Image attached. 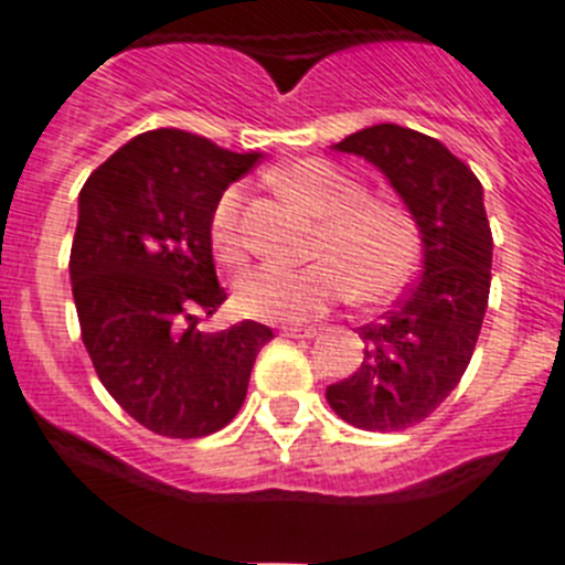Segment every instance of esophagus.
<instances>
[{
  "instance_id": "esophagus-1",
  "label": "esophagus",
  "mask_w": 565,
  "mask_h": 565,
  "mask_svg": "<svg viewBox=\"0 0 565 565\" xmlns=\"http://www.w3.org/2000/svg\"><path fill=\"white\" fill-rule=\"evenodd\" d=\"M282 337L311 339V337H317V328H282Z\"/></svg>"
}]
</instances>
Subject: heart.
<instances>
[{
  "instance_id": "b5f03b06",
  "label": "heart",
  "mask_w": 565,
  "mask_h": 565,
  "mask_svg": "<svg viewBox=\"0 0 565 565\" xmlns=\"http://www.w3.org/2000/svg\"><path fill=\"white\" fill-rule=\"evenodd\" d=\"M274 186L317 217L308 266H259L234 286L239 313L266 322H302L351 294L382 302L411 282L418 266V234L411 214L371 201L367 189L322 158L288 163L271 174ZM246 189L228 186L212 214V246L226 266L248 254L243 228Z\"/></svg>"
}]
</instances>
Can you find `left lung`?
Listing matches in <instances>:
<instances>
[{"instance_id":"obj_1","label":"left lung","mask_w":565,"mask_h":565,"mask_svg":"<svg viewBox=\"0 0 565 565\" xmlns=\"http://www.w3.org/2000/svg\"><path fill=\"white\" fill-rule=\"evenodd\" d=\"M379 169L422 237V277L379 322L359 328L364 359L326 391L331 411L359 430L413 427L456 391L489 299L492 232L472 169L430 135L376 124L333 143Z\"/></svg>"}]
</instances>
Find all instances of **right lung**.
Returning <instances> with one entry per match:
<instances>
[{
  "label": "right lung",
  "instance_id": "obj_1",
  "mask_svg": "<svg viewBox=\"0 0 565 565\" xmlns=\"http://www.w3.org/2000/svg\"><path fill=\"white\" fill-rule=\"evenodd\" d=\"M263 152H228L186 129L135 135L78 194L70 282L78 326L109 396L147 430H223L248 391L271 328L206 333L226 291L212 257V214Z\"/></svg>",
  "mask_w": 565,
  "mask_h": 565
}]
</instances>
